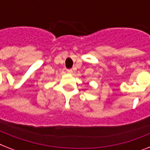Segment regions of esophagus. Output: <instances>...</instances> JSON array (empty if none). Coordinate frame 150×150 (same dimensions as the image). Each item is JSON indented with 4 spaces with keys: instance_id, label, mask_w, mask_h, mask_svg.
<instances>
[{
    "instance_id": "esophagus-1",
    "label": "esophagus",
    "mask_w": 150,
    "mask_h": 150,
    "mask_svg": "<svg viewBox=\"0 0 150 150\" xmlns=\"http://www.w3.org/2000/svg\"><path fill=\"white\" fill-rule=\"evenodd\" d=\"M67 72H68V74H72L73 71L71 70V69H68V70H67Z\"/></svg>"
}]
</instances>
